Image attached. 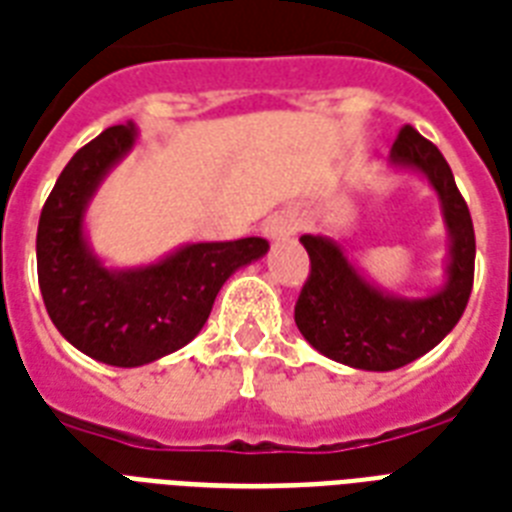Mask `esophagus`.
Returning <instances> with one entry per match:
<instances>
[{
  "label": "esophagus",
  "mask_w": 512,
  "mask_h": 512,
  "mask_svg": "<svg viewBox=\"0 0 512 512\" xmlns=\"http://www.w3.org/2000/svg\"><path fill=\"white\" fill-rule=\"evenodd\" d=\"M297 228H300V220H297L295 212H279V215H273L265 220L263 233L268 239H289V236H295Z\"/></svg>",
  "instance_id": "34e87169"
}]
</instances>
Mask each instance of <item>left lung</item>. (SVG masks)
I'll return each instance as SVG.
<instances>
[{
  "instance_id": "8db88e82",
  "label": "left lung",
  "mask_w": 512,
  "mask_h": 512,
  "mask_svg": "<svg viewBox=\"0 0 512 512\" xmlns=\"http://www.w3.org/2000/svg\"><path fill=\"white\" fill-rule=\"evenodd\" d=\"M390 154L396 164L428 177L444 207L452 260L441 292L422 300L385 295L348 263L335 241L311 233L300 236L311 257V273L297 297V329L327 358L366 372H390L436 348L465 313L476 271L470 209L441 151L412 124H404Z\"/></svg>"
}]
</instances>
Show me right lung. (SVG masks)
Segmentation results:
<instances>
[{"instance_id":"right-lung-1","label":"right lung","mask_w":512,"mask_h":512,"mask_svg":"<svg viewBox=\"0 0 512 512\" xmlns=\"http://www.w3.org/2000/svg\"><path fill=\"white\" fill-rule=\"evenodd\" d=\"M135 124H116L79 148L50 191L36 231V273L52 324L74 348L111 366H143L183 348L209 319L236 268L268 241H204L162 263L111 271L84 241V209L106 172L135 146Z\"/></svg>"}]
</instances>
